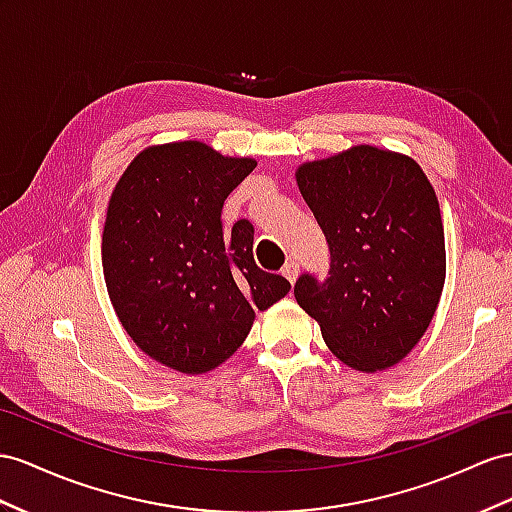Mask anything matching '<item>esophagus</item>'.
<instances>
[{
    "mask_svg": "<svg viewBox=\"0 0 512 512\" xmlns=\"http://www.w3.org/2000/svg\"><path fill=\"white\" fill-rule=\"evenodd\" d=\"M298 274H300V268H298V264L296 261H287V264L283 266V277L290 281V283H296V279H298Z\"/></svg>",
    "mask_w": 512,
    "mask_h": 512,
    "instance_id": "1",
    "label": "esophagus"
}]
</instances>
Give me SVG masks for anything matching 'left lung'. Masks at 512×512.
Wrapping results in <instances>:
<instances>
[{"instance_id": "8db88e82", "label": "left lung", "mask_w": 512, "mask_h": 512, "mask_svg": "<svg viewBox=\"0 0 512 512\" xmlns=\"http://www.w3.org/2000/svg\"><path fill=\"white\" fill-rule=\"evenodd\" d=\"M329 242L331 270L300 274L298 305L333 355L359 372L402 361L435 316L445 281L437 194L411 157L359 144L296 170Z\"/></svg>"}]
</instances>
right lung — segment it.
Here are the masks:
<instances>
[{"label": "right lung", "instance_id": "obj_1", "mask_svg": "<svg viewBox=\"0 0 512 512\" xmlns=\"http://www.w3.org/2000/svg\"><path fill=\"white\" fill-rule=\"evenodd\" d=\"M257 166L196 140L149 147L116 183L103 227L108 294L134 344L170 370L218 368L255 311L290 292L253 257V225L222 229V205Z\"/></svg>", "mask_w": 512, "mask_h": 512}]
</instances>
